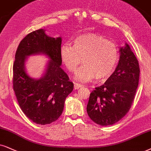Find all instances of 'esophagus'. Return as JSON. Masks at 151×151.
<instances>
[{"mask_svg":"<svg viewBox=\"0 0 151 151\" xmlns=\"http://www.w3.org/2000/svg\"><path fill=\"white\" fill-rule=\"evenodd\" d=\"M82 86H83L81 84H79V83H74V89L78 90L79 88H81Z\"/></svg>","mask_w":151,"mask_h":151,"instance_id":"esophagus-1","label":"esophagus"}]
</instances>
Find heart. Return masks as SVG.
<instances>
[{"label":"heart","instance_id":"heart-1","mask_svg":"<svg viewBox=\"0 0 151 151\" xmlns=\"http://www.w3.org/2000/svg\"><path fill=\"white\" fill-rule=\"evenodd\" d=\"M60 60L68 71L74 72L81 62L75 79L79 81H91L96 78L104 81L112 75L119 60V49L114 42L102 35L87 33L80 35L73 42V47L63 45L60 49Z\"/></svg>","mask_w":151,"mask_h":151}]
</instances>
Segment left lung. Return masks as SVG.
<instances>
[{"instance_id": "8db88e82", "label": "left lung", "mask_w": 151, "mask_h": 151, "mask_svg": "<svg viewBox=\"0 0 151 151\" xmlns=\"http://www.w3.org/2000/svg\"><path fill=\"white\" fill-rule=\"evenodd\" d=\"M120 59L112 75L90 94L87 113L95 123L113 125L130 109L139 84V62L129 46L120 48Z\"/></svg>"}]
</instances>
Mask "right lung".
Segmentation results:
<instances>
[{"label":"right lung","mask_w":151,"mask_h":151,"mask_svg":"<svg viewBox=\"0 0 151 151\" xmlns=\"http://www.w3.org/2000/svg\"><path fill=\"white\" fill-rule=\"evenodd\" d=\"M61 37L47 35L45 30L32 32L21 41L13 64V89L21 109L33 123L47 125L63 113L65 100L74 84L60 68ZM45 54L50 60L45 74L38 80L26 73L24 62L31 55Z\"/></svg>","instance_id":"add662e5"}]
</instances>
